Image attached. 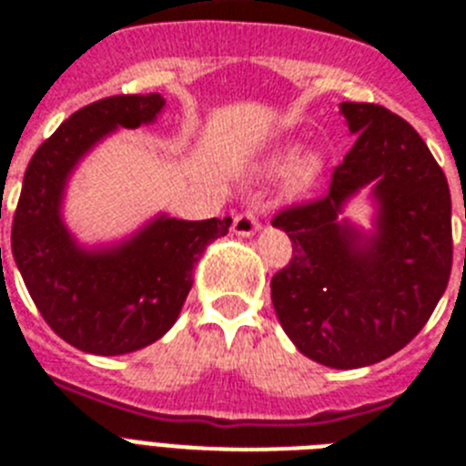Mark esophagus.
Listing matches in <instances>:
<instances>
[{
	"label": "esophagus",
	"instance_id": "34e87169",
	"mask_svg": "<svg viewBox=\"0 0 466 466\" xmlns=\"http://www.w3.org/2000/svg\"><path fill=\"white\" fill-rule=\"evenodd\" d=\"M257 230H258V219L254 209H245V212L236 214V219H233V233H236V236L249 238L254 236Z\"/></svg>",
	"mask_w": 466,
	"mask_h": 466
}]
</instances>
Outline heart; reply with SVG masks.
<instances>
[{
    "mask_svg": "<svg viewBox=\"0 0 466 466\" xmlns=\"http://www.w3.org/2000/svg\"><path fill=\"white\" fill-rule=\"evenodd\" d=\"M291 157H294V149L279 151V156H275L270 167L273 170H282L284 166H289L291 162L289 172H287V188H289V193H306L319 179V175H322V156L315 154V151H306V154L296 156L294 161L290 160Z\"/></svg>",
    "mask_w": 466,
    "mask_h": 466,
    "instance_id": "heart-1",
    "label": "heart"
}]
</instances>
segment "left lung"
Listing matches in <instances>:
<instances>
[{"label": "left lung", "mask_w": 466, "mask_h": 466, "mask_svg": "<svg viewBox=\"0 0 466 466\" xmlns=\"http://www.w3.org/2000/svg\"><path fill=\"white\" fill-rule=\"evenodd\" d=\"M340 114L357 139L333 167L327 196L273 217L294 252L270 279V299L303 355L331 369H361L406 348L446 291L451 191L409 121L371 102H343ZM369 183L377 233L361 237L338 214Z\"/></svg>", "instance_id": "obj_1"}]
</instances>
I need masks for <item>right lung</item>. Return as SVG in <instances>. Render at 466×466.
<instances>
[{
  "instance_id": "right-lung-1",
  "label": "right lung",
  "mask_w": 466,
  "mask_h": 466,
  "mask_svg": "<svg viewBox=\"0 0 466 466\" xmlns=\"http://www.w3.org/2000/svg\"><path fill=\"white\" fill-rule=\"evenodd\" d=\"M163 106L158 93L93 102L74 111L25 170L11 252L36 310L81 352L114 357L156 343L177 322L205 247L228 233L230 217L163 214L121 245L84 249L65 228V184L81 156L116 127L151 123Z\"/></svg>"
}]
</instances>
